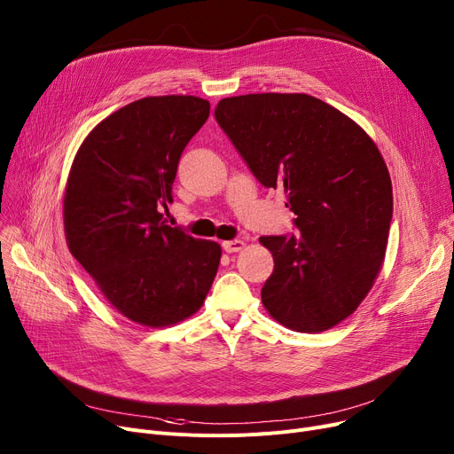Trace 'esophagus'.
Wrapping results in <instances>:
<instances>
[{"mask_svg":"<svg viewBox=\"0 0 454 454\" xmlns=\"http://www.w3.org/2000/svg\"><path fill=\"white\" fill-rule=\"evenodd\" d=\"M247 247V243L245 241H241V239H233V241H224L223 243V248H224V252H241L243 248Z\"/></svg>","mask_w":454,"mask_h":454,"instance_id":"esophagus-1","label":"esophagus"}]
</instances>
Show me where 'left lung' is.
<instances>
[{"mask_svg":"<svg viewBox=\"0 0 454 454\" xmlns=\"http://www.w3.org/2000/svg\"><path fill=\"white\" fill-rule=\"evenodd\" d=\"M215 119L265 187H283L298 235L259 237L274 272L261 289L269 315L300 333L348 318L383 267L392 180L373 139L307 93L223 99Z\"/></svg>","mask_w":454,"mask_h":454,"instance_id":"obj_1","label":"left lung"}]
</instances>
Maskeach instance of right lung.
<instances>
[{
	"label": "right lung",
	"instance_id": "right-lung-1",
	"mask_svg": "<svg viewBox=\"0 0 454 454\" xmlns=\"http://www.w3.org/2000/svg\"><path fill=\"white\" fill-rule=\"evenodd\" d=\"M209 115L193 95L137 99L95 127L71 163L66 243L106 301L147 327L175 325L202 307L221 245L165 224L182 151Z\"/></svg>",
	"mask_w": 454,
	"mask_h": 454
}]
</instances>
